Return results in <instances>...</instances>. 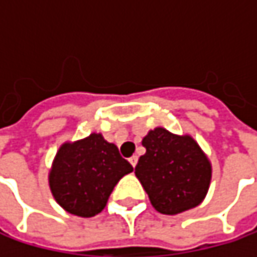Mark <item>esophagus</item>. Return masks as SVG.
Segmentation results:
<instances>
[{
  "mask_svg": "<svg viewBox=\"0 0 257 257\" xmlns=\"http://www.w3.org/2000/svg\"><path fill=\"white\" fill-rule=\"evenodd\" d=\"M129 162H131V165L135 168V165H137V162H138V158H137V156H132V158H129Z\"/></svg>",
  "mask_w": 257,
  "mask_h": 257,
  "instance_id": "34e87169",
  "label": "esophagus"
}]
</instances>
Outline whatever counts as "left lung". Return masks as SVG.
<instances>
[{"label":"left lung","instance_id":"8db88e82","mask_svg":"<svg viewBox=\"0 0 257 257\" xmlns=\"http://www.w3.org/2000/svg\"><path fill=\"white\" fill-rule=\"evenodd\" d=\"M143 146L146 153L138 159L135 176L159 213L179 214L205 198L211 165L193 138L156 128L143 138Z\"/></svg>","mask_w":257,"mask_h":257}]
</instances>
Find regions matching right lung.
I'll list each match as a JSON object with an SVG mask.
<instances>
[{"instance_id":"right-lung-1","label":"right lung","mask_w":257,"mask_h":257,"mask_svg":"<svg viewBox=\"0 0 257 257\" xmlns=\"http://www.w3.org/2000/svg\"><path fill=\"white\" fill-rule=\"evenodd\" d=\"M132 170L114 144L90 134L59 149L49 176L50 190L65 211L92 217L104 210L117 181Z\"/></svg>"}]
</instances>
